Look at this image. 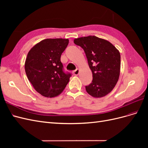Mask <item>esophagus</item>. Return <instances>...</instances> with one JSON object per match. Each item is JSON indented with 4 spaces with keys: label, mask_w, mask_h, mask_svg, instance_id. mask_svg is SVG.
I'll return each instance as SVG.
<instances>
[{
    "label": "esophagus",
    "mask_w": 148,
    "mask_h": 148,
    "mask_svg": "<svg viewBox=\"0 0 148 148\" xmlns=\"http://www.w3.org/2000/svg\"><path fill=\"white\" fill-rule=\"evenodd\" d=\"M79 73V69H76L75 71H73V75H75V76L78 75Z\"/></svg>",
    "instance_id": "34e87169"
}]
</instances>
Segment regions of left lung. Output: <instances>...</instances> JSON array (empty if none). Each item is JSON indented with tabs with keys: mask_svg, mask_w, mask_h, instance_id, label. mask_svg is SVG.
Instances as JSON below:
<instances>
[{
	"mask_svg": "<svg viewBox=\"0 0 148 148\" xmlns=\"http://www.w3.org/2000/svg\"><path fill=\"white\" fill-rule=\"evenodd\" d=\"M73 42L83 49L92 71V81L85 87L86 92L96 98L107 95L112 91L119 78V51L107 40L95 36L75 38Z\"/></svg>",
	"mask_w": 148,
	"mask_h": 148,
	"instance_id": "left-lung-1",
	"label": "left lung"
}]
</instances>
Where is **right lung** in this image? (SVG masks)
<instances>
[{
  "instance_id": "add662e5",
  "label": "right lung",
  "mask_w": 148,
  "mask_h": 148,
  "mask_svg": "<svg viewBox=\"0 0 148 148\" xmlns=\"http://www.w3.org/2000/svg\"><path fill=\"white\" fill-rule=\"evenodd\" d=\"M69 39H45L37 43L28 53L25 72L34 89L46 97H54L64 90L71 75L63 71L62 53Z\"/></svg>"
}]
</instances>
